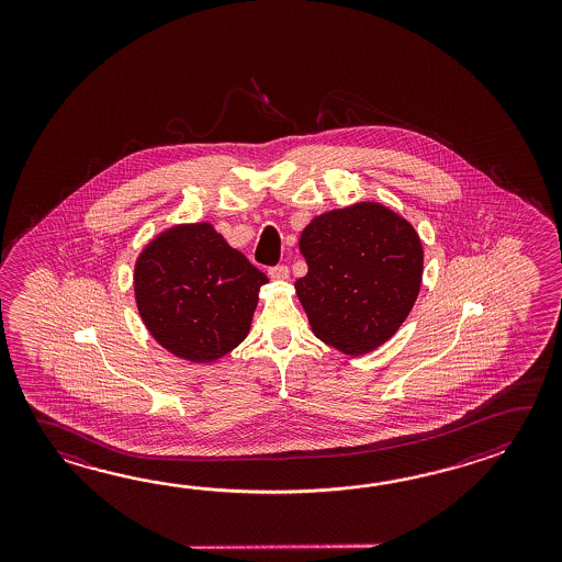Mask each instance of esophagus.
<instances>
[{
  "label": "esophagus",
  "instance_id": "34e87169",
  "mask_svg": "<svg viewBox=\"0 0 562 562\" xmlns=\"http://www.w3.org/2000/svg\"><path fill=\"white\" fill-rule=\"evenodd\" d=\"M269 277L276 281H286L289 279V267L286 265H276L269 269Z\"/></svg>",
  "mask_w": 562,
  "mask_h": 562
}]
</instances>
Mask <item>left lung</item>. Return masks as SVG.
<instances>
[{"label":"left lung","instance_id":"obj_1","mask_svg":"<svg viewBox=\"0 0 562 562\" xmlns=\"http://www.w3.org/2000/svg\"><path fill=\"white\" fill-rule=\"evenodd\" d=\"M299 249L307 276L295 291L311 329L344 353L361 356L385 344L416 303L424 267L418 233L382 204L315 216Z\"/></svg>","mask_w":562,"mask_h":562}]
</instances>
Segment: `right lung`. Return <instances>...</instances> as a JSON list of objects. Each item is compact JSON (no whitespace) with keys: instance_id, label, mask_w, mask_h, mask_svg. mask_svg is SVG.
Here are the masks:
<instances>
[{"instance_id":"obj_1","label":"right lung","mask_w":562,"mask_h":562,"mask_svg":"<svg viewBox=\"0 0 562 562\" xmlns=\"http://www.w3.org/2000/svg\"><path fill=\"white\" fill-rule=\"evenodd\" d=\"M269 279L213 225H180L146 245L134 267L144 325L189 361L227 356L249 334L259 289Z\"/></svg>"}]
</instances>
